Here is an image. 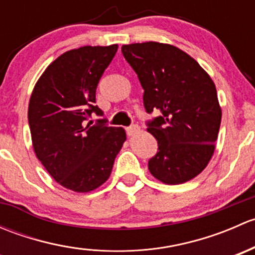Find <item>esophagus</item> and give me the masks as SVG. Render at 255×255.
<instances>
[{"instance_id": "1", "label": "esophagus", "mask_w": 255, "mask_h": 255, "mask_svg": "<svg viewBox=\"0 0 255 255\" xmlns=\"http://www.w3.org/2000/svg\"><path fill=\"white\" fill-rule=\"evenodd\" d=\"M126 132H127L128 135L135 134V133L139 132V126H138V125H132V126H129V127L126 128Z\"/></svg>"}]
</instances>
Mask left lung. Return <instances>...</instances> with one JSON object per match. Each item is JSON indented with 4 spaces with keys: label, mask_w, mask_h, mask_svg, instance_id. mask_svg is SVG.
<instances>
[{
    "label": "left lung",
    "mask_w": 255,
    "mask_h": 255,
    "mask_svg": "<svg viewBox=\"0 0 255 255\" xmlns=\"http://www.w3.org/2000/svg\"><path fill=\"white\" fill-rule=\"evenodd\" d=\"M122 54L142 85L146 121L158 140L149 159L154 177L169 185L186 182L208 164L221 126L216 86L206 71L185 51L156 42L123 45Z\"/></svg>",
    "instance_id": "8db88e82"
}]
</instances>
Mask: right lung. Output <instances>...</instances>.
Masks as SVG:
<instances>
[{
	"label": "right lung",
	"instance_id": "right-lung-1",
	"mask_svg": "<svg viewBox=\"0 0 255 255\" xmlns=\"http://www.w3.org/2000/svg\"><path fill=\"white\" fill-rule=\"evenodd\" d=\"M117 49L66 51L45 69L30 96L28 123L35 155L54 180L73 191L101 186L126 140L125 129L107 126L106 118L90 121L92 113L104 116L95 105L96 89Z\"/></svg>",
	"mask_w": 255,
	"mask_h": 255
}]
</instances>
